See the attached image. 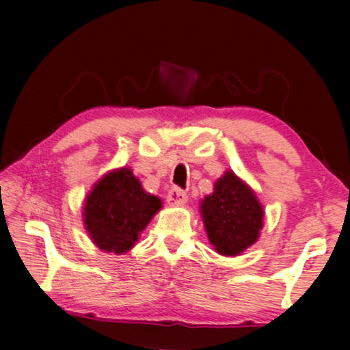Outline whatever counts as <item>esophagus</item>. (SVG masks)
Masks as SVG:
<instances>
[{"instance_id":"1","label":"esophagus","mask_w":350,"mask_h":350,"mask_svg":"<svg viewBox=\"0 0 350 350\" xmlns=\"http://www.w3.org/2000/svg\"><path fill=\"white\" fill-rule=\"evenodd\" d=\"M187 199H188L187 191H184L179 187L171 188V190L168 191V196H166V201H168L171 205H174V207L184 205L187 202Z\"/></svg>"}]
</instances>
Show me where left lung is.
I'll use <instances>...</instances> for the list:
<instances>
[{"instance_id":"1","label":"left lung","mask_w":350,"mask_h":350,"mask_svg":"<svg viewBox=\"0 0 350 350\" xmlns=\"http://www.w3.org/2000/svg\"><path fill=\"white\" fill-rule=\"evenodd\" d=\"M201 212L215 251L229 257L252 246L263 226L262 205L232 171L216 180L213 195L205 196Z\"/></svg>"}]
</instances>
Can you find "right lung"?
I'll list each match as a JSON object with an SVG mask.
<instances>
[{
  "mask_svg": "<svg viewBox=\"0 0 350 350\" xmlns=\"http://www.w3.org/2000/svg\"><path fill=\"white\" fill-rule=\"evenodd\" d=\"M160 207V199L148 195L131 170L121 168L103 177L87 196L85 229L99 249L123 254Z\"/></svg>",
  "mask_w": 350,
  "mask_h": 350,
  "instance_id": "obj_1",
  "label": "right lung"
}]
</instances>
